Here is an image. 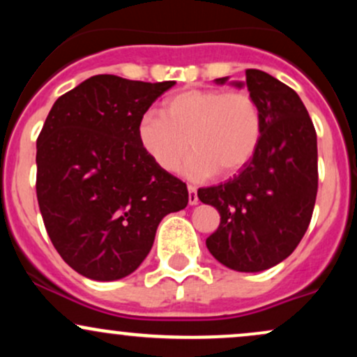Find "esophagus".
Masks as SVG:
<instances>
[{"instance_id":"obj_1","label":"esophagus","mask_w":357,"mask_h":357,"mask_svg":"<svg viewBox=\"0 0 357 357\" xmlns=\"http://www.w3.org/2000/svg\"><path fill=\"white\" fill-rule=\"evenodd\" d=\"M188 202H190V204L198 203V190L192 184H188Z\"/></svg>"}]
</instances>
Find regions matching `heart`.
I'll return each instance as SVG.
<instances>
[{
  "mask_svg": "<svg viewBox=\"0 0 357 357\" xmlns=\"http://www.w3.org/2000/svg\"><path fill=\"white\" fill-rule=\"evenodd\" d=\"M261 112L243 90L190 89L169 97L161 114L139 119L137 139L146 154L167 173H174L190 153L186 174L206 179L233 176L252 161L261 139Z\"/></svg>",
  "mask_w": 357,
  "mask_h": 357,
  "instance_id": "1",
  "label": "heart"
}]
</instances>
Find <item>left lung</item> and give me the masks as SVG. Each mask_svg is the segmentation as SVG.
I'll return each instance as SVG.
<instances>
[{
	"instance_id": "obj_1",
	"label": "left lung",
	"mask_w": 357,
	"mask_h": 357,
	"mask_svg": "<svg viewBox=\"0 0 357 357\" xmlns=\"http://www.w3.org/2000/svg\"><path fill=\"white\" fill-rule=\"evenodd\" d=\"M245 75L261 112L260 144L238 174L199 188L198 198L221 216L206 238L211 255L236 272H261L285 260L309 228L319 183L317 136L296 90L255 68Z\"/></svg>"
}]
</instances>
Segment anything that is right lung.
<instances>
[{
	"instance_id": "1",
	"label": "right lung",
	"mask_w": 357,
	"mask_h": 357,
	"mask_svg": "<svg viewBox=\"0 0 357 357\" xmlns=\"http://www.w3.org/2000/svg\"><path fill=\"white\" fill-rule=\"evenodd\" d=\"M174 84L93 75L48 112L36 141V198L53 247L80 275L132 273L161 220L186 208V184L137 139L139 119Z\"/></svg>"
}]
</instances>
